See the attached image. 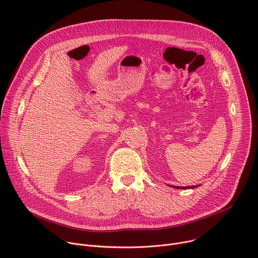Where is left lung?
Instances as JSON below:
<instances>
[{
    "label": "left lung",
    "mask_w": 258,
    "mask_h": 258,
    "mask_svg": "<svg viewBox=\"0 0 258 258\" xmlns=\"http://www.w3.org/2000/svg\"><path fill=\"white\" fill-rule=\"evenodd\" d=\"M174 188H178V189H180V188H182V189H185V188H195L196 186H187V187H180V186H173Z\"/></svg>",
    "instance_id": "8db88e82"
}]
</instances>
